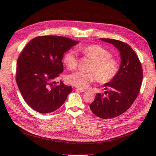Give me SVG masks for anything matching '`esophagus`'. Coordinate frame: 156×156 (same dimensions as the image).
<instances>
[{
  "label": "esophagus",
  "instance_id": "esophagus-1",
  "mask_svg": "<svg viewBox=\"0 0 156 156\" xmlns=\"http://www.w3.org/2000/svg\"><path fill=\"white\" fill-rule=\"evenodd\" d=\"M76 90H78V91H80V92H81V93H84V92L86 91V90L82 89H76Z\"/></svg>",
  "mask_w": 156,
  "mask_h": 156
}]
</instances>
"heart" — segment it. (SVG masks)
Here are the masks:
<instances>
[{
  "instance_id": "b5f03b06",
  "label": "heart",
  "mask_w": 156,
  "mask_h": 156,
  "mask_svg": "<svg viewBox=\"0 0 156 156\" xmlns=\"http://www.w3.org/2000/svg\"><path fill=\"white\" fill-rule=\"evenodd\" d=\"M79 50L93 62L90 69L92 72L78 71L69 74L67 77L69 83L80 89H86L97 78L101 82H107L116 76L118 71V63L112 58L107 50L98 45H88ZM78 62V55L73 50L67 52L63 56V62L69 69L76 68Z\"/></svg>"
}]
</instances>
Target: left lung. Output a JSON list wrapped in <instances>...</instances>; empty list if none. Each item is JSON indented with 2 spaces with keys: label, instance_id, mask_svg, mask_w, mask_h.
Masks as SVG:
<instances>
[{
  "label": "left lung",
  "instance_id": "obj_1",
  "mask_svg": "<svg viewBox=\"0 0 156 156\" xmlns=\"http://www.w3.org/2000/svg\"><path fill=\"white\" fill-rule=\"evenodd\" d=\"M100 39L119 50L122 61L115 77L104 84L106 96L96 94L90 108L96 116L110 119L127 111L136 99L141 85L143 69L139 58L129 45L118 40Z\"/></svg>",
  "mask_w": 156,
  "mask_h": 156
}]
</instances>
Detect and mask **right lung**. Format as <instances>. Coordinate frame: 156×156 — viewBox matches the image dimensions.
I'll return each instance as SVG.
<instances>
[{
	"mask_svg": "<svg viewBox=\"0 0 156 156\" xmlns=\"http://www.w3.org/2000/svg\"><path fill=\"white\" fill-rule=\"evenodd\" d=\"M78 41L60 36H40L28 42L17 60L16 82L25 101L34 111L46 114L60 108L72 87L56 85L63 71V54Z\"/></svg>",
	"mask_w": 156,
	"mask_h": 156,
	"instance_id": "obj_1",
	"label": "right lung"
}]
</instances>
